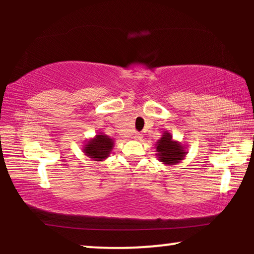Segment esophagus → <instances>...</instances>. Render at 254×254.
<instances>
[{
	"mask_svg": "<svg viewBox=\"0 0 254 254\" xmlns=\"http://www.w3.org/2000/svg\"><path fill=\"white\" fill-rule=\"evenodd\" d=\"M141 138H142V134H140V133H135V134H134V140L140 141Z\"/></svg>",
	"mask_w": 254,
	"mask_h": 254,
	"instance_id": "34e87169",
	"label": "esophagus"
}]
</instances>
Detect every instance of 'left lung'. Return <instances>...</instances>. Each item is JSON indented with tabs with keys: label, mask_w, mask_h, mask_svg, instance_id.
<instances>
[{
	"label": "left lung",
	"mask_w": 254,
	"mask_h": 254,
	"mask_svg": "<svg viewBox=\"0 0 254 254\" xmlns=\"http://www.w3.org/2000/svg\"><path fill=\"white\" fill-rule=\"evenodd\" d=\"M187 155V149L179 141L172 138L171 133L165 131L156 142V156L166 166H172L182 162Z\"/></svg>",
	"instance_id": "1"
}]
</instances>
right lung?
Returning <instances> with one entry per match:
<instances>
[{
	"instance_id": "right-lung-1",
	"label": "right lung",
	"mask_w": 254,
	"mask_h": 254,
	"mask_svg": "<svg viewBox=\"0 0 254 254\" xmlns=\"http://www.w3.org/2000/svg\"><path fill=\"white\" fill-rule=\"evenodd\" d=\"M114 147V140L106 134L98 133L86 140L82 145V151L93 161H105L111 155Z\"/></svg>"
}]
</instances>
